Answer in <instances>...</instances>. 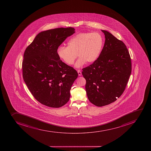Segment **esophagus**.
<instances>
[{
  "label": "esophagus",
  "mask_w": 151,
  "mask_h": 151,
  "mask_svg": "<svg viewBox=\"0 0 151 151\" xmlns=\"http://www.w3.org/2000/svg\"><path fill=\"white\" fill-rule=\"evenodd\" d=\"M77 72H78V75H79V76H81V75H82V72H81V71L80 70H78Z\"/></svg>",
  "instance_id": "1"
}]
</instances>
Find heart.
I'll return each instance as SVG.
<instances>
[{"instance_id":"obj_1","label":"heart","mask_w":151,"mask_h":151,"mask_svg":"<svg viewBox=\"0 0 151 151\" xmlns=\"http://www.w3.org/2000/svg\"><path fill=\"white\" fill-rule=\"evenodd\" d=\"M103 45V38L99 33H79L69 40L67 47H59L57 55L66 64L71 65L77 57V53L80 58L75 66L79 68L86 62L94 63L100 55Z\"/></svg>"}]
</instances>
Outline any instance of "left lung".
Here are the masks:
<instances>
[{
  "label": "left lung",
  "instance_id": "1",
  "mask_svg": "<svg viewBox=\"0 0 151 151\" xmlns=\"http://www.w3.org/2000/svg\"><path fill=\"white\" fill-rule=\"evenodd\" d=\"M104 45L93 64L83 69L88 100L98 107L115 101L124 93L132 72L130 55L124 42L106 30Z\"/></svg>",
  "mask_w": 151,
  "mask_h": 151
}]
</instances>
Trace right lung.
I'll return each mask as SVG.
<instances>
[{"mask_svg":"<svg viewBox=\"0 0 151 151\" xmlns=\"http://www.w3.org/2000/svg\"><path fill=\"white\" fill-rule=\"evenodd\" d=\"M75 32L71 27L41 32L24 51V81L35 99L45 106L60 107L69 100L70 89L78 73L60 60L57 51Z\"/></svg>","mask_w":151,"mask_h":151,"instance_id":"obj_1","label":"right lung"}]
</instances>
